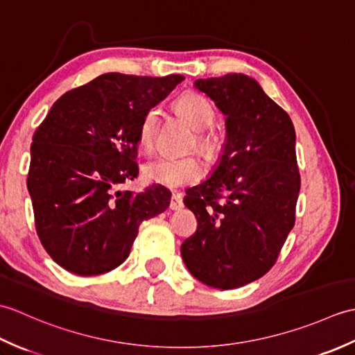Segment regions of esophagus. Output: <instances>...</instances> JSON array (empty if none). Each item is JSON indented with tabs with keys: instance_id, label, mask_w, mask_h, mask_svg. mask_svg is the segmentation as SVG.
<instances>
[{
	"instance_id": "34e87169",
	"label": "esophagus",
	"mask_w": 355,
	"mask_h": 355,
	"mask_svg": "<svg viewBox=\"0 0 355 355\" xmlns=\"http://www.w3.org/2000/svg\"><path fill=\"white\" fill-rule=\"evenodd\" d=\"M182 207H183V197L180 193H173L172 198H171L169 209L171 210H180Z\"/></svg>"
}]
</instances>
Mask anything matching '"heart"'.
<instances>
[{
    "label": "heart",
    "mask_w": 355,
    "mask_h": 355,
    "mask_svg": "<svg viewBox=\"0 0 355 355\" xmlns=\"http://www.w3.org/2000/svg\"><path fill=\"white\" fill-rule=\"evenodd\" d=\"M177 110L189 125L198 132L197 145L201 153L207 157H216L220 154L223 141L215 132L205 131L215 122V110L205 96L195 92H187L177 99ZM158 120V110L150 108L143 116L139 130V145L143 149H150L154 145L155 130ZM145 177L150 182L168 186L182 187L192 184L205 175V168L201 162L193 155L182 157H162L154 162H149L145 168Z\"/></svg>",
    "instance_id": "heart-1"
}]
</instances>
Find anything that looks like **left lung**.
Masks as SVG:
<instances>
[{
	"label": "left lung",
	"mask_w": 355,
	"mask_h": 355,
	"mask_svg": "<svg viewBox=\"0 0 355 355\" xmlns=\"http://www.w3.org/2000/svg\"><path fill=\"white\" fill-rule=\"evenodd\" d=\"M193 87L225 116V140L210 177L186 191L198 227L182 258L200 282L232 290L275 266L294 225L300 191L290 116L243 73L198 79Z\"/></svg>",
	"instance_id": "1"
}]
</instances>
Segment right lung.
Returning <instances> with one entry per match:
<instances>
[{
    "instance_id": "1",
    "label": "right lung",
    "mask_w": 355,
    "mask_h": 355,
    "mask_svg": "<svg viewBox=\"0 0 355 355\" xmlns=\"http://www.w3.org/2000/svg\"><path fill=\"white\" fill-rule=\"evenodd\" d=\"M183 79L105 73L53 103L33 135L27 189L37 236L62 268L79 276L114 270L141 221L168 209L162 184L137 193L117 187L139 175L143 116Z\"/></svg>"
}]
</instances>
